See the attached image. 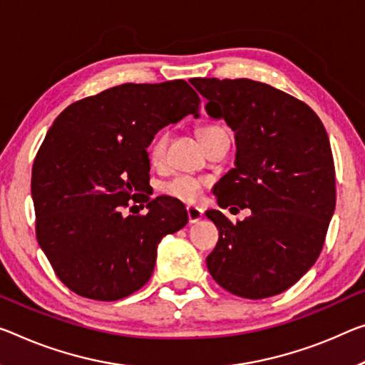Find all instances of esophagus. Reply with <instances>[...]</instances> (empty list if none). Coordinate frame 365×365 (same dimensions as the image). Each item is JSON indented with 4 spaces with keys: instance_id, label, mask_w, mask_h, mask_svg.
Here are the masks:
<instances>
[{
    "instance_id": "esophagus-1",
    "label": "esophagus",
    "mask_w": 365,
    "mask_h": 365,
    "mask_svg": "<svg viewBox=\"0 0 365 365\" xmlns=\"http://www.w3.org/2000/svg\"><path fill=\"white\" fill-rule=\"evenodd\" d=\"M187 218H189V223H195L199 222L202 215H204V212H202V209H199V207H194V205H189L187 207Z\"/></svg>"
}]
</instances>
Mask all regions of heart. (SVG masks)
I'll use <instances>...</instances> for the list:
<instances>
[{"mask_svg": "<svg viewBox=\"0 0 365 365\" xmlns=\"http://www.w3.org/2000/svg\"><path fill=\"white\" fill-rule=\"evenodd\" d=\"M220 132H225V130H223L222 127H217V125H207V127L199 128L197 137L200 138V142L204 143V147H207L210 140L215 135H218ZM168 140H170V137H168V132H160L158 135L153 138V142L150 143L148 156H150V161L153 165L163 163L165 155H166ZM202 186H204V182H202L197 178L187 176V175H178L175 178H171L170 181H166L163 186H161V192L170 195V197H173V199L186 202V204H192V202H195L200 197Z\"/></svg>", "mask_w": 365, "mask_h": 365, "instance_id": "heart-1", "label": "heart"}]
</instances>
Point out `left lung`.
Listing matches in <instances>:
<instances>
[{
	"label": "left lung",
	"instance_id": "left-lung-1",
	"mask_svg": "<svg viewBox=\"0 0 365 365\" xmlns=\"http://www.w3.org/2000/svg\"><path fill=\"white\" fill-rule=\"evenodd\" d=\"M207 114L223 119L237 140L235 168L214 190L218 205L250 209L230 222L209 210L218 243L207 267L218 285L243 299L277 295L322 253L336 205L328 133L312 108L248 78H192Z\"/></svg>",
	"mask_w": 365,
	"mask_h": 365
}]
</instances>
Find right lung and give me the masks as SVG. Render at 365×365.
<instances>
[{
	"mask_svg": "<svg viewBox=\"0 0 365 365\" xmlns=\"http://www.w3.org/2000/svg\"><path fill=\"white\" fill-rule=\"evenodd\" d=\"M199 104L184 80L125 83L76 101L53 120L32 166L36 235L75 294L112 302L137 292L153 274L161 238L187 223L179 200L143 194L147 148L160 128L197 119ZM133 201H147L148 214L125 216Z\"/></svg>",
	"mask_w": 365,
	"mask_h": 365,
	"instance_id": "obj_1",
	"label": "right lung"
}]
</instances>
